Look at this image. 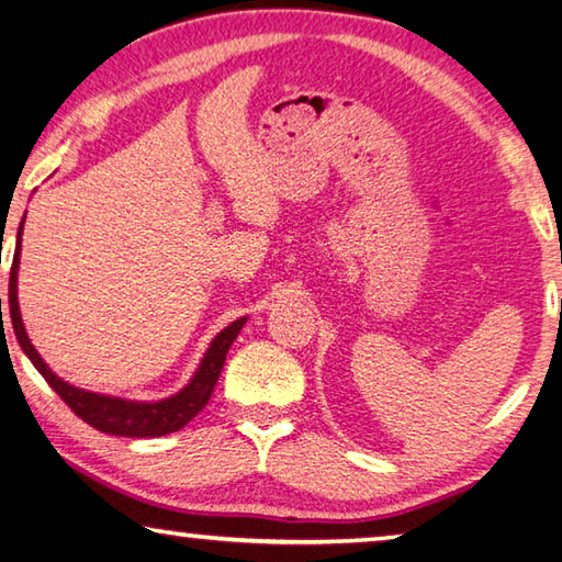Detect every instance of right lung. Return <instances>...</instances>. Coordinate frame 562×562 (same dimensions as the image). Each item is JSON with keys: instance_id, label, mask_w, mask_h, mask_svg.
<instances>
[{"instance_id": "1", "label": "right lung", "mask_w": 562, "mask_h": 562, "mask_svg": "<svg viewBox=\"0 0 562 562\" xmlns=\"http://www.w3.org/2000/svg\"><path fill=\"white\" fill-rule=\"evenodd\" d=\"M26 217V215H24ZM22 231L24 223H19L16 233V252L12 262V272H9V317H12V327L19 347L24 349V355L30 357L32 364L36 367L46 384H49L56 394L64 398V404L71 408V412L83 418L93 429L111 436H131V439H156V436H166L180 431L190 422V418L198 416L205 408L207 398H211L213 389L217 384V376L223 372L227 349L240 335L243 325L247 317H240L227 325L223 331H217L211 347L198 364L195 374L190 382L176 392L173 396L160 398V402H128V398L121 396H109V394H97L87 392V389H79L69 382H64L61 376H56L49 364L42 359L40 351L26 337L22 312H19V300H16V272H19V252H22ZM0 312H2V297H0Z\"/></svg>"}]
</instances>
